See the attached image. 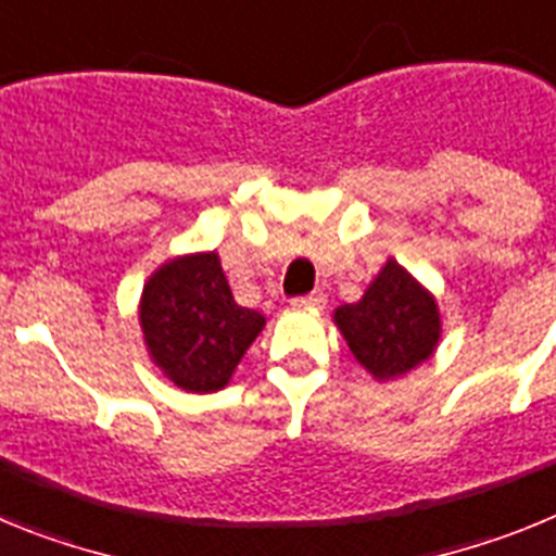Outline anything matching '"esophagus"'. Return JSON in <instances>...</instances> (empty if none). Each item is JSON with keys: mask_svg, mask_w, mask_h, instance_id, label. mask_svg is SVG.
<instances>
[{"mask_svg": "<svg viewBox=\"0 0 556 556\" xmlns=\"http://www.w3.org/2000/svg\"><path fill=\"white\" fill-rule=\"evenodd\" d=\"M294 306H301V308H323L326 306V294L323 292H312L306 294V298H294Z\"/></svg>", "mask_w": 556, "mask_h": 556, "instance_id": "34e87169", "label": "esophagus"}]
</instances>
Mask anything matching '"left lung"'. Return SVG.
Returning a JSON list of instances; mask_svg holds the SVG:
<instances>
[{
    "label": "left lung",
    "instance_id": "8db88e82",
    "mask_svg": "<svg viewBox=\"0 0 556 556\" xmlns=\"http://www.w3.org/2000/svg\"><path fill=\"white\" fill-rule=\"evenodd\" d=\"M356 362L378 381L424 365L440 342V308L434 294L397 262H387L358 303L333 312Z\"/></svg>",
    "mask_w": 556,
    "mask_h": 556
}]
</instances>
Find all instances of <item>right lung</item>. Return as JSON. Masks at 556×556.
Wrapping results in <instances>:
<instances>
[{
  "mask_svg": "<svg viewBox=\"0 0 556 556\" xmlns=\"http://www.w3.org/2000/svg\"><path fill=\"white\" fill-rule=\"evenodd\" d=\"M147 351L172 384L217 392L262 333L264 317L233 301L217 253L172 258L144 283L139 306Z\"/></svg>",
  "mask_w": 556,
  "mask_h": 556,
  "instance_id": "1",
  "label": "right lung"
}]
</instances>
